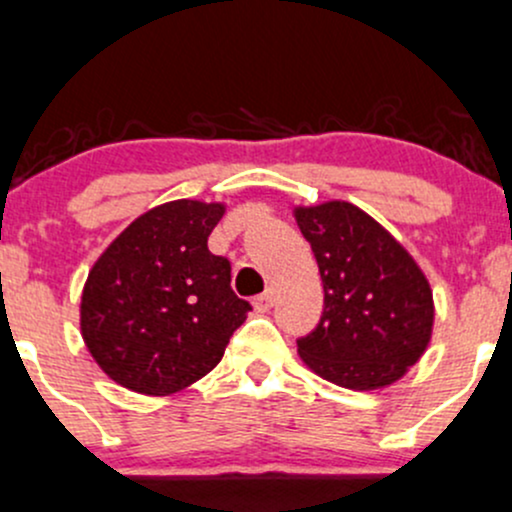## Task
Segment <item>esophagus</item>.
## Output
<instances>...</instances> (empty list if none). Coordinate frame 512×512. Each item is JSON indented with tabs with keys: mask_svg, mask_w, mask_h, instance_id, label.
Instances as JSON below:
<instances>
[{
	"mask_svg": "<svg viewBox=\"0 0 512 512\" xmlns=\"http://www.w3.org/2000/svg\"><path fill=\"white\" fill-rule=\"evenodd\" d=\"M252 304H255V309L260 311V314H265V311L272 309V304H274V292H272V289H267L265 294H260V297H255V301H252Z\"/></svg>",
	"mask_w": 512,
	"mask_h": 512,
	"instance_id": "1",
	"label": "esophagus"
}]
</instances>
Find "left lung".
Listing matches in <instances>:
<instances>
[{
	"mask_svg": "<svg viewBox=\"0 0 512 512\" xmlns=\"http://www.w3.org/2000/svg\"><path fill=\"white\" fill-rule=\"evenodd\" d=\"M319 262L324 314L299 355L348 390L392 385L427 351L434 301L427 277L390 233L346 201L294 208Z\"/></svg>",
	"mask_w": 512,
	"mask_h": 512,
	"instance_id": "1",
	"label": "left lung"
}]
</instances>
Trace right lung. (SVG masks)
<instances>
[{
    "instance_id": "obj_1",
    "label": "right lung",
    "mask_w": 512,
    "mask_h": 512,
    "mask_svg": "<svg viewBox=\"0 0 512 512\" xmlns=\"http://www.w3.org/2000/svg\"><path fill=\"white\" fill-rule=\"evenodd\" d=\"M223 203H164L129 223L98 257L80 299L95 363L142 395H171L211 373L252 309L230 262L208 250Z\"/></svg>"
}]
</instances>
